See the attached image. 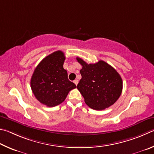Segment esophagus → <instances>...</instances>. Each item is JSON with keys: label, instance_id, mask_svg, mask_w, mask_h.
Segmentation results:
<instances>
[{"label": "esophagus", "instance_id": "esophagus-1", "mask_svg": "<svg viewBox=\"0 0 154 154\" xmlns=\"http://www.w3.org/2000/svg\"><path fill=\"white\" fill-rule=\"evenodd\" d=\"M74 84H75V85H77L78 83H79V80H74Z\"/></svg>", "mask_w": 154, "mask_h": 154}]
</instances>
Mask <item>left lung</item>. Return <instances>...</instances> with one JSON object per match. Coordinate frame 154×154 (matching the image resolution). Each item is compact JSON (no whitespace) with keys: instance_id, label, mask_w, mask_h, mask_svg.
I'll return each instance as SVG.
<instances>
[{"instance_id":"1","label":"left lung","mask_w":154,"mask_h":154,"mask_svg":"<svg viewBox=\"0 0 154 154\" xmlns=\"http://www.w3.org/2000/svg\"><path fill=\"white\" fill-rule=\"evenodd\" d=\"M77 61L82 66V79L77 88L86 104L95 110H103L112 106L122 93V80L114 67L102 60L88 64L81 58Z\"/></svg>"}]
</instances>
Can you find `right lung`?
<instances>
[{"mask_svg":"<svg viewBox=\"0 0 154 154\" xmlns=\"http://www.w3.org/2000/svg\"><path fill=\"white\" fill-rule=\"evenodd\" d=\"M66 57L61 51L46 57L38 65L31 78L30 85L35 97L47 107L58 106L76 86L67 79L63 68Z\"/></svg>","mask_w":154,"mask_h":154,"instance_id":"add662e5","label":"right lung"}]
</instances>
